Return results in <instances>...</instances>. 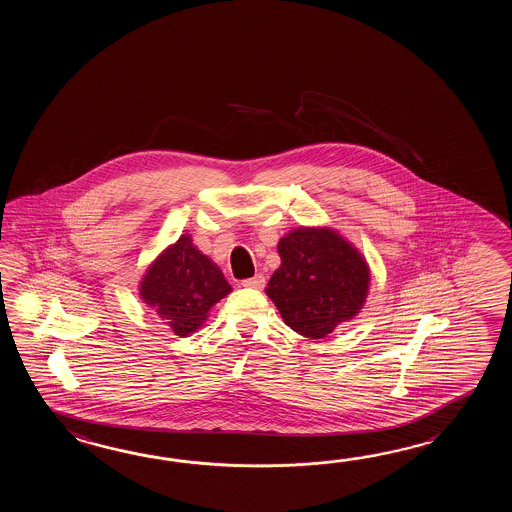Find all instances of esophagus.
<instances>
[{"label": "esophagus", "instance_id": "esophagus-1", "mask_svg": "<svg viewBox=\"0 0 512 512\" xmlns=\"http://www.w3.org/2000/svg\"><path fill=\"white\" fill-rule=\"evenodd\" d=\"M241 285H243V287H249V289H263L265 276H263V274H256V276H252L249 280H243Z\"/></svg>", "mask_w": 512, "mask_h": 512}]
</instances>
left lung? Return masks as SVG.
<instances>
[{"label": "left lung", "instance_id": "1", "mask_svg": "<svg viewBox=\"0 0 512 512\" xmlns=\"http://www.w3.org/2000/svg\"><path fill=\"white\" fill-rule=\"evenodd\" d=\"M278 254L282 263L265 293L298 335L324 338L359 315L370 291V267L337 230L293 229L278 241Z\"/></svg>", "mask_w": 512, "mask_h": 512}]
</instances>
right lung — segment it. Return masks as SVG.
<instances>
[{
  "label": "right lung",
  "instance_id": "right-lung-1",
  "mask_svg": "<svg viewBox=\"0 0 512 512\" xmlns=\"http://www.w3.org/2000/svg\"><path fill=\"white\" fill-rule=\"evenodd\" d=\"M232 293L214 261L197 249L190 234L168 245L146 269L139 285L142 302L152 307L177 337L196 333L221 298Z\"/></svg>",
  "mask_w": 512,
  "mask_h": 512
}]
</instances>
